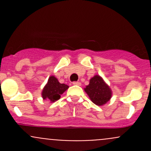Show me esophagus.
<instances>
[{
    "mask_svg": "<svg viewBox=\"0 0 151 151\" xmlns=\"http://www.w3.org/2000/svg\"><path fill=\"white\" fill-rule=\"evenodd\" d=\"M72 84L74 85H81V83L80 82H73Z\"/></svg>",
    "mask_w": 151,
    "mask_h": 151,
    "instance_id": "esophagus-1",
    "label": "esophagus"
}]
</instances>
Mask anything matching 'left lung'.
I'll return each mask as SVG.
<instances>
[{
    "mask_svg": "<svg viewBox=\"0 0 151 151\" xmlns=\"http://www.w3.org/2000/svg\"><path fill=\"white\" fill-rule=\"evenodd\" d=\"M85 91L95 104L101 106L106 104L112 96L110 88L104 83L100 76L96 75L90 80V83Z\"/></svg>",
    "mask_w": 151,
    "mask_h": 151,
    "instance_id": "left-lung-1",
    "label": "left lung"
}]
</instances>
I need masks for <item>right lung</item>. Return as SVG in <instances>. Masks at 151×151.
I'll return each mask as SVG.
<instances>
[{
    "label": "right lung",
    "instance_id": "obj_1",
    "mask_svg": "<svg viewBox=\"0 0 151 151\" xmlns=\"http://www.w3.org/2000/svg\"><path fill=\"white\" fill-rule=\"evenodd\" d=\"M68 88V85L61 84L58 81L56 77H55L54 76H51L49 78L47 84L44 88L42 93V97L44 99H47L54 102L60 98V95Z\"/></svg>",
    "mask_w": 151,
    "mask_h": 151
}]
</instances>
